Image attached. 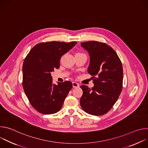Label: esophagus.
Returning <instances> with one entry per match:
<instances>
[{"label": "esophagus", "instance_id": "esophagus-1", "mask_svg": "<svg viewBox=\"0 0 148 148\" xmlns=\"http://www.w3.org/2000/svg\"><path fill=\"white\" fill-rule=\"evenodd\" d=\"M79 86V84L76 82H73V87L74 88H76V87H78Z\"/></svg>", "mask_w": 148, "mask_h": 148}]
</instances>
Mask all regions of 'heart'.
Listing matches in <instances>:
<instances>
[{"label":"heart","instance_id":"b5f03b06","mask_svg":"<svg viewBox=\"0 0 148 148\" xmlns=\"http://www.w3.org/2000/svg\"><path fill=\"white\" fill-rule=\"evenodd\" d=\"M77 54H81V53H77Z\"/></svg>","mask_w":148,"mask_h":148}]
</instances>
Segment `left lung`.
<instances>
[{
    "label": "left lung",
    "instance_id": "obj_1",
    "mask_svg": "<svg viewBox=\"0 0 148 148\" xmlns=\"http://www.w3.org/2000/svg\"><path fill=\"white\" fill-rule=\"evenodd\" d=\"M81 46L89 54L88 73L94 78L92 88L80 87L83 91L81 107L89 114L102 115L112 108L121 92L122 63L114 50L107 44L91 41L81 43Z\"/></svg>",
    "mask_w": 148,
    "mask_h": 148
}]
</instances>
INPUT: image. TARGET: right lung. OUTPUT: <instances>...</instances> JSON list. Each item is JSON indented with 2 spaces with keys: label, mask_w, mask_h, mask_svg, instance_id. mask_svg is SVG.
<instances>
[{
  "label": "right lung",
  "mask_w": 148,
  "mask_h": 148,
  "mask_svg": "<svg viewBox=\"0 0 148 148\" xmlns=\"http://www.w3.org/2000/svg\"><path fill=\"white\" fill-rule=\"evenodd\" d=\"M76 41H50L34 46L23 64V87L32 107L40 113L57 112L71 89L69 81L53 83L51 72L60 67L61 57L71 50Z\"/></svg>",
  "instance_id": "add662e5"
}]
</instances>
